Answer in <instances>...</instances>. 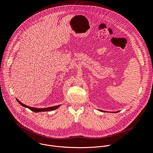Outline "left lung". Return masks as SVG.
Returning a JSON list of instances; mask_svg holds the SVG:
<instances>
[{"mask_svg": "<svg viewBox=\"0 0 153 153\" xmlns=\"http://www.w3.org/2000/svg\"><path fill=\"white\" fill-rule=\"evenodd\" d=\"M99 111H102V112H105V111H102V110H99ZM119 111H116V112H115V113H117V112H119Z\"/></svg>", "mask_w": 153, "mask_h": 153, "instance_id": "left-lung-1", "label": "left lung"}]
</instances>
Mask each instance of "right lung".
<instances>
[{
    "mask_svg": "<svg viewBox=\"0 0 153 153\" xmlns=\"http://www.w3.org/2000/svg\"><path fill=\"white\" fill-rule=\"evenodd\" d=\"M17 101L18 102V103L19 104H20L22 106H23L24 107L28 108V109H30V110H31L32 111L36 112V113H38V112H43V111H53L54 110H56L58 108L60 107V105H57V106H51V107H48V108H34V107H30L28 106L24 103H22V102H20L18 99H17Z\"/></svg>",
    "mask_w": 153,
    "mask_h": 153,
    "instance_id": "1",
    "label": "right lung"
}]
</instances>
